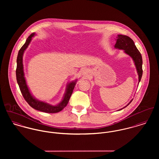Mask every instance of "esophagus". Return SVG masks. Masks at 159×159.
<instances>
[{"label": "esophagus", "instance_id": "obj_1", "mask_svg": "<svg viewBox=\"0 0 159 159\" xmlns=\"http://www.w3.org/2000/svg\"><path fill=\"white\" fill-rule=\"evenodd\" d=\"M86 71L85 69H83V73H85Z\"/></svg>", "mask_w": 159, "mask_h": 159}]
</instances>
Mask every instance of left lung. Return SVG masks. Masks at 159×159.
Wrapping results in <instances>:
<instances>
[{"mask_svg":"<svg viewBox=\"0 0 159 159\" xmlns=\"http://www.w3.org/2000/svg\"><path fill=\"white\" fill-rule=\"evenodd\" d=\"M116 39V43L114 45V48L124 50V52L130 56L135 64L136 67V71L138 75V83L140 82L142 75H143V69H142V65H143V60L142 56L138 49H137L136 46L135 45L132 39H131L129 37L124 35H117V37ZM132 100L124 108L119 110L120 111L125 107H127L132 101Z\"/></svg>","mask_w":159,"mask_h":159,"instance_id":"obj_1","label":"left lung"}]
</instances>
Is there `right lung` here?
Instances as JSON below:
<instances>
[{"mask_svg":"<svg viewBox=\"0 0 159 159\" xmlns=\"http://www.w3.org/2000/svg\"><path fill=\"white\" fill-rule=\"evenodd\" d=\"M35 35V33H32L29 37L27 39L25 43L21 48L18 52L17 57V67L16 70V75L17 83L19 85L20 91L22 93L23 97L28 104L34 108L40 111L48 113H56L62 111L68 104L70 98L72 94L73 91L75 88L77 80L68 83L66 87V92L63 97L62 101L56 105H50L45 102L36 99L30 93L29 89L27 85L25 78L24 77V67H23V57L24 51L27 49L29 43H30L32 39Z\"/></svg>","mask_w":159,"mask_h":159,"instance_id":"right-lung-1","label":"right lung"}]
</instances>
